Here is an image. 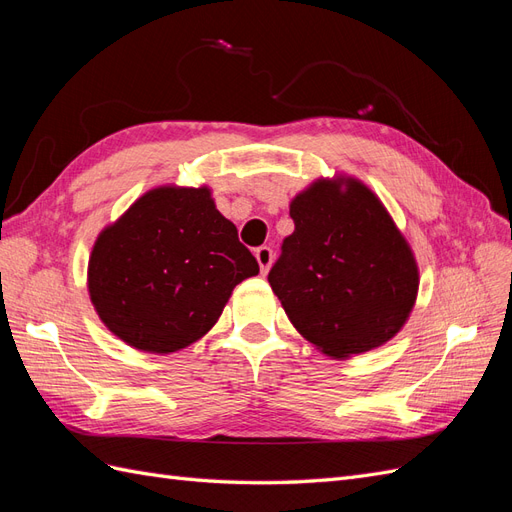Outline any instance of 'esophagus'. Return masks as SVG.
<instances>
[{
  "label": "esophagus",
  "instance_id": "1",
  "mask_svg": "<svg viewBox=\"0 0 512 512\" xmlns=\"http://www.w3.org/2000/svg\"><path fill=\"white\" fill-rule=\"evenodd\" d=\"M256 260H258V265H260V271L262 273H267L269 271V267H271V262H273V250L269 245H260V247H256Z\"/></svg>",
  "mask_w": 512,
  "mask_h": 512
}]
</instances>
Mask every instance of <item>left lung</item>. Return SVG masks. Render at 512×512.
I'll return each instance as SVG.
<instances>
[{"label":"left lung","instance_id":"obj_1","mask_svg":"<svg viewBox=\"0 0 512 512\" xmlns=\"http://www.w3.org/2000/svg\"><path fill=\"white\" fill-rule=\"evenodd\" d=\"M318 181L290 205L294 232L269 284L297 331L331 356L376 348L404 327L418 269L391 215L354 179Z\"/></svg>","mask_w":512,"mask_h":512}]
</instances>
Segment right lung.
Returning <instances> with one entry per match:
<instances>
[{"instance_id": "obj_1", "label": "right lung", "mask_w": 512, "mask_h": 512, "mask_svg": "<svg viewBox=\"0 0 512 512\" xmlns=\"http://www.w3.org/2000/svg\"><path fill=\"white\" fill-rule=\"evenodd\" d=\"M258 262L207 188H158L108 226L89 258V294L102 322L145 352L203 337Z\"/></svg>"}]
</instances>
